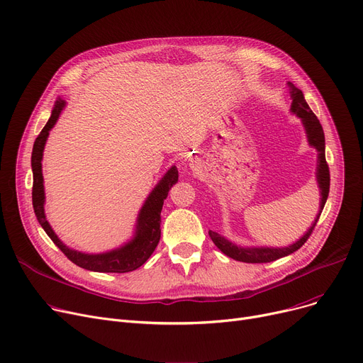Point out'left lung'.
<instances>
[{"label": "left lung", "instance_id": "8db88e82", "mask_svg": "<svg viewBox=\"0 0 363 363\" xmlns=\"http://www.w3.org/2000/svg\"><path fill=\"white\" fill-rule=\"evenodd\" d=\"M290 94H291V111L301 119L304 129H306L308 133V141L312 147L318 150V169H316V178L320 189V206H319V213L313 222V225L309 228V231L304 234L297 242L289 245V247H282V249H275V247H252V249H244V247H238L233 244L231 241H228L226 238L220 237L218 233L208 231V235H211L212 241L218 249L226 255L228 257H231L238 262H245V263H268L274 262L279 257L289 256L298 250L300 247L308 241V238L312 235L316 222L322 213V208L327 203L328 193H330V167L325 160V135H323V129L322 125L319 123L318 118L315 116V113L311 110L309 104L306 103L303 97V92L296 88L293 84H290Z\"/></svg>", "mask_w": 363, "mask_h": 363}]
</instances>
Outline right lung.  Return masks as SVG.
Returning a JSON list of instances; mask_svg holds the SVG:
<instances>
[{"mask_svg":"<svg viewBox=\"0 0 363 363\" xmlns=\"http://www.w3.org/2000/svg\"><path fill=\"white\" fill-rule=\"evenodd\" d=\"M63 107H65V101L62 99L55 101V106L51 111V116L47 125L44 126V129L40 132V135L36 137L33 143L32 160H30L32 172H33L32 204H33L36 219L44 228L47 235L52 240V242L65 253V256L74 264L81 266V268L94 271V272H116V274L135 271L147 262V259L152 255V252H155V249L159 244L160 212L163 207V201L167 197L169 189L172 188V185L178 182V169L175 166H172L166 172V175L162 178V181L156 185V188L152 189L151 194L147 197L138 215L135 237H133L128 244L122 245L121 249L101 253V255H85V253L69 249V247L65 245L59 240V237L54 234L50 223L45 219V213H44L45 193H44L43 163H41L44 145L48 138L50 129L55 125L57 119H59Z\"/></svg>","mask_w":363,"mask_h":363,"instance_id":"add662e5","label":"right lung"}]
</instances>
